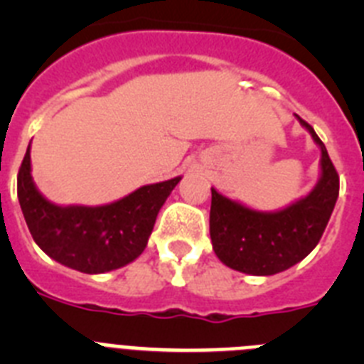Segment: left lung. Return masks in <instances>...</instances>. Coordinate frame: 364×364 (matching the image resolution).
Listing matches in <instances>:
<instances>
[{
	"instance_id": "obj_1",
	"label": "left lung",
	"mask_w": 364,
	"mask_h": 364,
	"mask_svg": "<svg viewBox=\"0 0 364 364\" xmlns=\"http://www.w3.org/2000/svg\"><path fill=\"white\" fill-rule=\"evenodd\" d=\"M321 149L319 178L308 195L275 211H259L211 188L210 235L222 264L247 275H275L317 246L339 197V176L310 124L295 114Z\"/></svg>"
}]
</instances>
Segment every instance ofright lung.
<instances>
[{
    "instance_id": "obj_1",
    "label": "right lung",
    "mask_w": 364,
    "mask_h": 364,
    "mask_svg": "<svg viewBox=\"0 0 364 364\" xmlns=\"http://www.w3.org/2000/svg\"><path fill=\"white\" fill-rule=\"evenodd\" d=\"M182 176L147 184L104 205H58L32 178L31 144L18 173V200L28 231L50 259L82 273L124 268L146 250L160 208Z\"/></svg>"
}]
</instances>
